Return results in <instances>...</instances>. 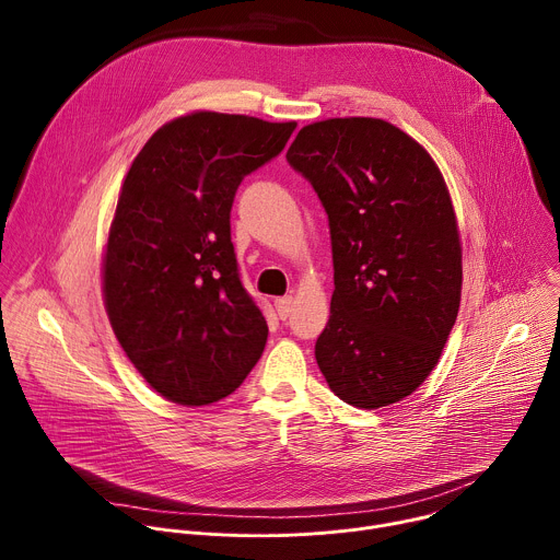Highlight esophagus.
I'll list each match as a JSON object with an SVG mask.
<instances>
[{
  "instance_id": "obj_1",
  "label": "esophagus",
  "mask_w": 560,
  "mask_h": 560,
  "mask_svg": "<svg viewBox=\"0 0 560 560\" xmlns=\"http://www.w3.org/2000/svg\"><path fill=\"white\" fill-rule=\"evenodd\" d=\"M275 307L279 312L281 318H288L294 310V296H281V299H275Z\"/></svg>"
}]
</instances>
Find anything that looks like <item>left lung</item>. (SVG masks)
Returning <instances> with one entry per match:
<instances>
[{"label": "left lung", "instance_id": "left-lung-1", "mask_svg": "<svg viewBox=\"0 0 560 560\" xmlns=\"http://www.w3.org/2000/svg\"><path fill=\"white\" fill-rule=\"evenodd\" d=\"M285 156L330 219L335 292L318 370L354 408L401 401L436 368L458 314L463 248L447 184L417 139L374 117L307 124Z\"/></svg>", "mask_w": 560, "mask_h": 560}]
</instances>
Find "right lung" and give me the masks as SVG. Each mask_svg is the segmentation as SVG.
<instances>
[{"label": "right lung", "instance_id": "right-lung-1", "mask_svg": "<svg viewBox=\"0 0 560 560\" xmlns=\"http://www.w3.org/2000/svg\"><path fill=\"white\" fill-rule=\"evenodd\" d=\"M294 126L195 110L154 130L124 177L102 257L104 305L135 370L173 404L225 398L266 348L268 324L238 279L230 208Z\"/></svg>", "mask_w": 560, "mask_h": 560}]
</instances>
